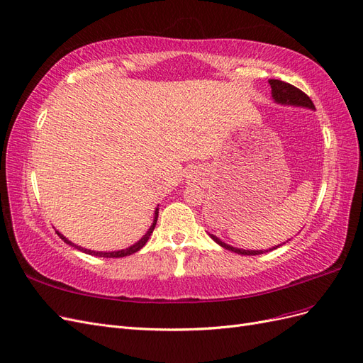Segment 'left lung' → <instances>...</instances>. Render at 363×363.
<instances>
[{"label": "left lung", "instance_id": "1", "mask_svg": "<svg viewBox=\"0 0 363 363\" xmlns=\"http://www.w3.org/2000/svg\"><path fill=\"white\" fill-rule=\"evenodd\" d=\"M271 84V94H272V100L276 101L277 104H284V106H295V107H306V108H312L315 111V106L312 103V100L309 96H307L303 91H300L298 87H295L289 83H284L281 80H268ZM211 238L215 240L218 245H221L223 248L228 250V251H233L238 252V255H242V256H256V255H263V252L267 251H272L279 248L277 247H272L269 250H242V248H235L232 245H228L225 242H223L221 239L216 238L215 235H211Z\"/></svg>", "mask_w": 363, "mask_h": 363}]
</instances>
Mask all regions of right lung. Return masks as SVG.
<instances>
[{
  "label": "right lung",
  "mask_w": 363,
  "mask_h": 363,
  "mask_svg": "<svg viewBox=\"0 0 363 363\" xmlns=\"http://www.w3.org/2000/svg\"><path fill=\"white\" fill-rule=\"evenodd\" d=\"M157 216H159V207L155 211V221H152L151 227L148 228V232H147L144 236H142L136 244H133V245L128 247V248H124V250H118V251H94V250H87V248H83V247H79V245L72 244L71 240H68L62 233H59V232H56V233L60 236V239L63 240V242H67L68 245H71V247H74V248H77V250H80V251L86 252V255H92V256H98V257H124V256L133 255V252L139 251L142 247H144V245L147 244V240L150 239V236H151V233H152V230H155V227H156Z\"/></svg>",
  "instance_id": "obj_1"
}]
</instances>
